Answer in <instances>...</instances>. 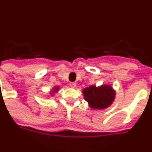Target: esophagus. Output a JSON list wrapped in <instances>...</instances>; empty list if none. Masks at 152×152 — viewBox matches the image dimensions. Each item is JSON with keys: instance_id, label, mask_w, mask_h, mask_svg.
I'll list each match as a JSON object with an SVG mask.
<instances>
[{"instance_id": "34e87169", "label": "esophagus", "mask_w": 152, "mask_h": 152, "mask_svg": "<svg viewBox=\"0 0 152 152\" xmlns=\"http://www.w3.org/2000/svg\"><path fill=\"white\" fill-rule=\"evenodd\" d=\"M69 86H70L71 88H76V84L75 83H69Z\"/></svg>"}]
</instances>
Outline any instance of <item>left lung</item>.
I'll list each match as a JSON object with an SVG mask.
<instances>
[{"label":"left lung","mask_w":152,"mask_h":152,"mask_svg":"<svg viewBox=\"0 0 152 152\" xmlns=\"http://www.w3.org/2000/svg\"><path fill=\"white\" fill-rule=\"evenodd\" d=\"M84 98L93 110H103L113 103L115 96V91L108 85L99 87L91 86L83 90Z\"/></svg>","instance_id":"1"}]
</instances>
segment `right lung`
<instances>
[{
  "label": "right lung",
  "mask_w": 152,
  "mask_h": 152,
  "mask_svg": "<svg viewBox=\"0 0 152 152\" xmlns=\"http://www.w3.org/2000/svg\"><path fill=\"white\" fill-rule=\"evenodd\" d=\"M58 90H59L58 86H55V87L53 88V92H56ZM53 92H51V95H53Z\"/></svg>",
  "instance_id": "1"
}]
</instances>
